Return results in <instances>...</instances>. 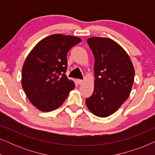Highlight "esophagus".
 <instances>
[{
  "label": "esophagus",
  "mask_w": 155,
  "mask_h": 155,
  "mask_svg": "<svg viewBox=\"0 0 155 155\" xmlns=\"http://www.w3.org/2000/svg\"><path fill=\"white\" fill-rule=\"evenodd\" d=\"M82 82H83V80H80V79H78V80H77V83H78V84H82Z\"/></svg>",
  "instance_id": "obj_1"
}]
</instances>
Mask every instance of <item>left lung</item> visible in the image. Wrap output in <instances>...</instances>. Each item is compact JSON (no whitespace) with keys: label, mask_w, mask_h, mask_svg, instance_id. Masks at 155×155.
<instances>
[{"label":"left lung","mask_w":155,"mask_h":155,"mask_svg":"<svg viewBox=\"0 0 155 155\" xmlns=\"http://www.w3.org/2000/svg\"><path fill=\"white\" fill-rule=\"evenodd\" d=\"M94 56V88L86 99L87 107L94 115L107 117L128 98L135 71L130 57L119 44L109 38L87 40Z\"/></svg>","instance_id":"obj_1"}]
</instances>
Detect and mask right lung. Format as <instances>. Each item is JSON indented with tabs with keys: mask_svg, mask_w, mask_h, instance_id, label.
<instances>
[{
	"mask_svg": "<svg viewBox=\"0 0 155 155\" xmlns=\"http://www.w3.org/2000/svg\"><path fill=\"white\" fill-rule=\"evenodd\" d=\"M81 41L73 36L52 35L31 51L22 71V86L30 102L42 111H51L64 102L75 83L67 78V54Z\"/></svg>",
	"mask_w": 155,
	"mask_h": 155,
	"instance_id": "add662e5",
	"label": "right lung"
}]
</instances>
